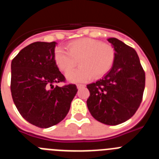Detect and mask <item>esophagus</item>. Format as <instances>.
<instances>
[{
  "mask_svg": "<svg viewBox=\"0 0 159 159\" xmlns=\"http://www.w3.org/2000/svg\"><path fill=\"white\" fill-rule=\"evenodd\" d=\"M84 87H85L84 84H77V88H78V89H80V88H84Z\"/></svg>",
  "mask_w": 159,
  "mask_h": 159,
  "instance_id": "34e87169",
  "label": "esophagus"
}]
</instances>
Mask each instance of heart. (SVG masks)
<instances>
[{"label": "heart", "mask_w": 159, "mask_h": 159, "mask_svg": "<svg viewBox=\"0 0 159 159\" xmlns=\"http://www.w3.org/2000/svg\"><path fill=\"white\" fill-rule=\"evenodd\" d=\"M67 49V52L62 48H56L54 60L59 68L64 72L72 69L79 60L81 66L66 74L67 80L72 83L86 82L92 77L102 76L111 68L116 59L113 46L91 38L70 42Z\"/></svg>", "instance_id": "obj_1"}]
</instances>
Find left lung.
Listing matches in <instances>:
<instances>
[{"instance_id":"1","label":"left lung","mask_w":159,"mask_h":159,"mask_svg":"<svg viewBox=\"0 0 159 159\" xmlns=\"http://www.w3.org/2000/svg\"><path fill=\"white\" fill-rule=\"evenodd\" d=\"M108 42L116 51L111 69L101 80L87 85L88 110L97 121L115 126L134 116L143 99L145 72L134 48L116 38Z\"/></svg>"}]
</instances>
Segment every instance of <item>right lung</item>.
Wrapping results in <instances>:
<instances>
[{
  "label": "right lung",
  "mask_w": 159,
  "mask_h": 159,
  "mask_svg": "<svg viewBox=\"0 0 159 159\" xmlns=\"http://www.w3.org/2000/svg\"><path fill=\"white\" fill-rule=\"evenodd\" d=\"M57 42H35L12 60L11 93L22 117L40 128L52 127L68 113L75 84L59 87L65 78L54 60Z\"/></svg>",
  "instance_id": "add662e5"
}]
</instances>
